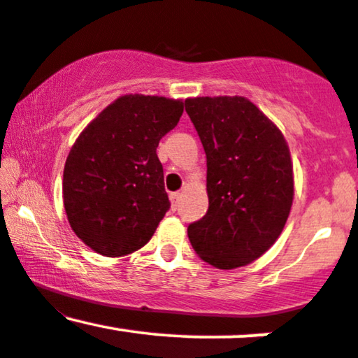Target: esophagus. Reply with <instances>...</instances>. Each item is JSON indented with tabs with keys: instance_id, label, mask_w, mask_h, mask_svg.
Wrapping results in <instances>:
<instances>
[{
	"instance_id": "esophagus-1",
	"label": "esophagus",
	"mask_w": 358,
	"mask_h": 358,
	"mask_svg": "<svg viewBox=\"0 0 358 358\" xmlns=\"http://www.w3.org/2000/svg\"><path fill=\"white\" fill-rule=\"evenodd\" d=\"M178 199H180V193L178 192H175V193H171L170 195V200H171V208H176V203H178Z\"/></svg>"
}]
</instances>
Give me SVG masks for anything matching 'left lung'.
<instances>
[{"mask_svg":"<svg viewBox=\"0 0 358 358\" xmlns=\"http://www.w3.org/2000/svg\"><path fill=\"white\" fill-rule=\"evenodd\" d=\"M185 109L207 155L208 195V210L188 225V239L213 268L248 266L278 241L289 217V146L248 97H188Z\"/></svg>","mask_w":358,"mask_h":358,"instance_id":"obj_1","label":"left lung"}]
</instances>
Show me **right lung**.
<instances>
[{
  "label": "right lung",
  "mask_w": 358,
  "mask_h": 358,
  "mask_svg": "<svg viewBox=\"0 0 358 358\" xmlns=\"http://www.w3.org/2000/svg\"><path fill=\"white\" fill-rule=\"evenodd\" d=\"M182 114V99L126 94L82 129L65 162L62 196L87 248L122 257L153 237L170 208L156 148Z\"/></svg>",
  "instance_id": "obj_1"
}]
</instances>
